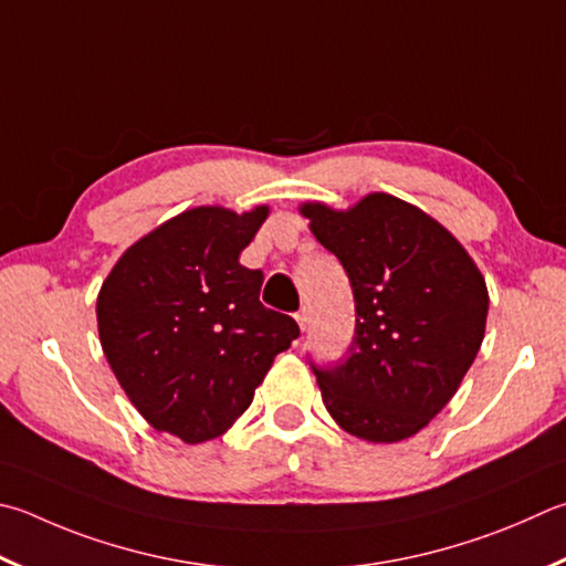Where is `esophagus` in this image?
<instances>
[{
  "instance_id": "1",
  "label": "esophagus",
  "mask_w": 566,
  "mask_h": 566,
  "mask_svg": "<svg viewBox=\"0 0 566 566\" xmlns=\"http://www.w3.org/2000/svg\"><path fill=\"white\" fill-rule=\"evenodd\" d=\"M310 322H312V312L306 310V306H304V310L296 312V324H300L302 332H306V326H310Z\"/></svg>"
}]
</instances>
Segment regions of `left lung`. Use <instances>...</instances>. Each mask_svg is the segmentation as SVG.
<instances>
[{
	"mask_svg": "<svg viewBox=\"0 0 566 566\" xmlns=\"http://www.w3.org/2000/svg\"><path fill=\"white\" fill-rule=\"evenodd\" d=\"M314 238L348 274L356 328L344 358L312 364L324 406L346 433L398 443L455 396L488 322L478 264L443 224L388 192L354 208L304 202Z\"/></svg>",
	"mask_w": 566,
	"mask_h": 566,
	"instance_id": "8db88e82",
	"label": "left lung"
}]
</instances>
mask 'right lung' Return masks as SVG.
I'll return each instance as SVG.
<instances>
[{
    "label": "right lung",
    "instance_id": "add662e5",
    "mask_svg": "<svg viewBox=\"0 0 566 566\" xmlns=\"http://www.w3.org/2000/svg\"><path fill=\"white\" fill-rule=\"evenodd\" d=\"M266 214L185 210L130 244L98 292L111 371L153 428L185 443L222 436L300 336L260 302L262 272L240 264Z\"/></svg>",
    "mask_w": 566,
    "mask_h": 566
}]
</instances>
